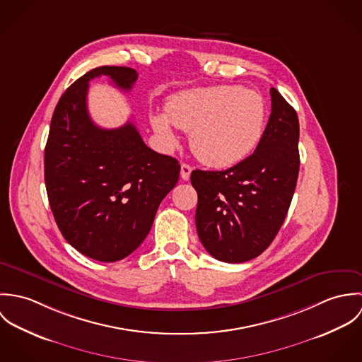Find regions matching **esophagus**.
Masks as SVG:
<instances>
[{
    "instance_id": "obj_1",
    "label": "esophagus",
    "mask_w": 362,
    "mask_h": 362,
    "mask_svg": "<svg viewBox=\"0 0 362 362\" xmlns=\"http://www.w3.org/2000/svg\"><path fill=\"white\" fill-rule=\"evenodd\" d=\"M191 173H192V167L189 164H187V163H182L181 164V178L184 181H188L189 177H191Z\"/></svg>"
}]
</instances>
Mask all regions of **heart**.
Masks as SVG:
<instances>
[{
	"instance_id": "obj_1",
	"label": "heart",
	"mask_w": 362,
	"mask_h": 362,
	"mask_svg": "<svg viewBox=\"0 0 362 362\" xmlns=\"http://www.w3.org/2000/svg\"><path fill=\"white\" fill-rule=\"evenodd\" d=\"M160 138L175 146L171 125L191 132L189 144L199 160L213 167H230L251 155L262 139L266 104L258 92L235 86H211L182 92L152 114Z\"/></svg>"
}]
</instances>
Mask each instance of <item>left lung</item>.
I'll return each instance as SVG.
<instances>
[{
	"label": "left lung",
	"mask_w": 362,
	"mask_h": 362,
	"mask_svg": "<svg viewBox=\"0 0 362 362\" xmlns=\"http://www.w3.org/2000/svg\"><path fill=\"white\" fill-rule=\"evenodd\" d=\"M272 112L255 152L224 171L194 170L197 231L213 258L243 263L259 257L277 235L291 204L298 170L296 110L270 89Z\"/></svg>",
	"instance_id": "obj_1"
}]
</instances>
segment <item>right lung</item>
Segmentation results:
<instances>
[{
	"label": "right lung",
	"instance_id": "add662e5",
	"mask_svg": "<svg viewBox=\"0 0 362 362\" xmlns=\"http://www.w3.org/2000/svg\"><path fill=\"white\" fill-rule=\"evenodd\" d=\"M102 75L127 92L138 79L132 68L105 65L64 92L45 149V181L64 238L88 258L117 262L144 243L181 167L174 157L148 148L131 121L115 129L92 121L89 81Z\"/></svg>",
	"mask_w": 362,
	"mask_h": 362
}]
</instances>
